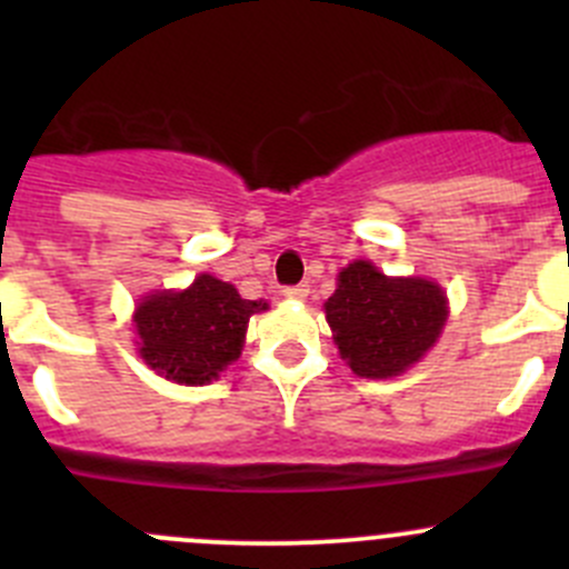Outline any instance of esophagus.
I'll return each mask as SVG.
<instances>
[{
    "instance_id": "esophagus-1",
    "label": "esophagus",
    "mask_w": 569,
    "mask_h": 569,
    "mask_svg": "<svg viewBox=\"0 0 569 569\" xmlns=\"http://www.w3.org/2000/svg\"><path fill=\"white\" fill-rule=\"evenodd\" d=\"M308 283H297V286H286L283 289V297L286 300H306L308 297Z\"/></svg>"
}]
</instances>
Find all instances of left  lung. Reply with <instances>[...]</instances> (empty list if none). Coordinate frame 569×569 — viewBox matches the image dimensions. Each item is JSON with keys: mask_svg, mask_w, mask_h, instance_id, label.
<instances>
[{"mask_svg": "<svg viewBox=\"0 0 569 569\" xmlns=\"http://www.w3.org/2000/svg\"><path fill=\"white\" fill-rule=\"evenodd\" d=\"M338 352L360 377L386 380L416 363L438 341L446 311L440 286L423 278H386L369 261L338 274L325 302Z\"/></svg>", "mask_w": 569, "mask_h": 569, "instance_id": "left-lung-1", "label": "left lung"}]
</instances>
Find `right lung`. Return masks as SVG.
<instances>
[{
	"label": "right lung",
	"mask_w": 569,
	"mask_h": 569,
	"mask_svg": "<svg viewBox=\"0 0 569 569\" xmlns=\"http://www.w3.org/2000/svg\"><path fill=\"white\" fill-rule=\"evenodd\" d=\"M267 302L242 300L231 283L200 274L187 291H159L134 313L140 355L181 386H203L242 355L252 313Z\"/></svg>",
	"instance_id": "add662e5"
}]
</instances>
